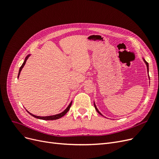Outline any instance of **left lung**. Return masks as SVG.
Wrapping results in <instances>:
<instances>
[{"mask_svg": "<svg viewBox=\"0 0 159 159\" xmlns=\"http://www.w3.org/2000/svg\"><path fill=\"white\" fill-rule=\"evenodd\" d=\"M144 60V59H143ZM144 61H145V64H146V65H147V70H148V62H147L145 60H144ZM94 107H95V110L96 111H97L100 114V115H102V113H101L99 111H98V108L97 107H96V105H95V103H94Z\"/></svg>", "mask_w": 159, "mask_h": 159, "instance_id": "1", "label": "left lung"}]
</instances>
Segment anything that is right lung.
<instances>
[{
    "label": "right lung",
    "mask_w": 159,
    "mask_h": 159,
    "mask_svg": "<svg viewBox=\"0 0 159 159\" xmlns=\"http://www.w3.org/2000/svg\"><path fill=\"white\" fill-rule=\"evenodd\" d=\"M30 56V55H28V56H27L26 57V58H25V61L23 62V64H22V65L21 66V67L20 68V70H19V72H18V78L19 77V75H20V71H21V70H22V68L24 67V66L25 65V64H26V60H27V59L28 58V57ZM71 103H72V102L70 103V105H68V107H67L63 112H61V113H60V114H57V115H51V116H46V117H40V116H36V115H33V114H32V113H30V112H28V113H30V115H31L32 116H33L34 117H35V118H37V119H42V120H56V119H60V118H61V117H63L64 115H65L66 113H67V112L68 111L70 110V107H71Z\"/></svg>",
    "instance_id": "add662e5"
}]
</instances>
